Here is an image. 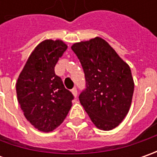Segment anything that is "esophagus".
Listing matches in <instances>:
<instances>
[{
  "label": "esophagus",
  "instance_id": "obj_1",
  "mask_svg": "<svg viewBox=\"0 0 157 157\" xmlns=\"http://www.w3.org/2000/svg\"><path fill=\"white\" fill-rule=\"evenodd\" d=\"M71 93H72V94H73L75 97H77V96H78V91H77V88H75V87L72 88V89H71Z\"/></svg>",
  "mask_w": 157,
  "mask_h": 157
}]
</instances>
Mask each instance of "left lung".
<instances>
[{
	"instance_id": "left-lung-1",
	"label": "left lung",
	"mask_w": 157,
	"mask_h": 157,
	"mask_svg": "<svg viewBox=\"0 0 157 157\" xmlns=\"http://www.w3.org/2000/svg\"><path fill=\"white\" fill-rule=\"evenodd\" d=\"M71 50L85 73L79 101L100 129L116 128L128 114L134 94L129 66L101 37L77 43Z\"/></svg>"
}]
</instances>
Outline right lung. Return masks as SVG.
Listing matches in <instances>:
<instances>
[{
	"label": "right lung",
	"mask_w": 157,
	"mask_h": 157,
	"mask_svg": "<svg viewBox=\"0 0 157 157\" xmlns=\"http://www.w3.org/2000/svg\"><path fill=\"white\" fill-rule=\"evenodd\" d=\"M66 50V44L59 40L42 42L17 79V99L24 116L43 132H51L63 122L74 99L54 69Z\"/></svg>",
	"instance_id": "add662e5"
}]
</instances>
